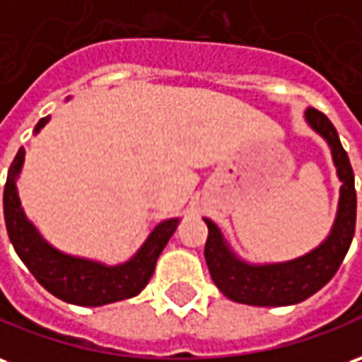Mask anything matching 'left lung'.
Instances as JSON below:
<instances>
[{
  "label": "left lung",
  "mask_w": 362,
  "mask_h": 362,
  "mask_svg": "<svg viewBox=\"0 0 362 362\" xmlns=\"http://www.w3.org/2000/svg\"><path fill=\"white\" fill-rule=\"evenodd\" d=\"M303 118L315 134L327 141L341 181L333 226L325 240L303 256L286 262L252 264L234 252L221 228L211 218H205L209 226L205 244L206 266L214 286L228 300L258 308H280L308 300L335 276L353 243L357 224V193L347 151L341 146L337 129L325 114L308 108Z\"/></svg>",
  "instance_id": "8db88e82"
}]
</instances>
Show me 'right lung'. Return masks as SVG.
Masks as SVG:
<instances>
[{
  "mask_svg": "<svg viewBox=\"0 0 362 362\" xmlns=\"http://www.w3.org/2000/svg\"><path fill=\"white\" fill-rule=\"evenodd\" d=\"M49 119L51 116L37 122L33 129L35 136L49 124ZM23 163L25 149L19 148L7 171L4 189V216L15 252L37 278V281L59 300L86 308H98L138 296L153 276L157 258L177 230L179 218H167L157 224L156 228H151L138 252L122 264L112 266L90 258L72 256L47 243L37 230V226L27 218L17 191V179L21 175Z\"/></svg>",
  "mask_w": 362,
  "mask_h": 362,
  "instance_id": "1",
  "label": "right lung"
}]
</instances>
